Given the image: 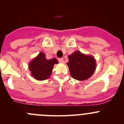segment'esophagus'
Wrapping results in <instances>:
<instances>
[{
	"mask_svg": "<svg viewBox=\"0 0 124 124\" xmlns=\"http://www.w3.org/2000/svg\"><path fill=\"white\" fill-rule=\"evenodd\" d=\"M59 62H61V63H63V62H64V60H63V58L59 59Z\"/></svg>",
	"mask_w": 124,
	"mask_h": 124,
	"instance_id": "1",
	"label": "esophagus"
}]
</instances>
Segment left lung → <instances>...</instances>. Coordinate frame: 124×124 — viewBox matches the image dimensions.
<instances>
[{
    "mask_svg": "<svg viewBox=\"0 0 124 124\" xmlns=\"http://www.w3.org/2000/svg\"><path fill=\"white\" fill-rule=\"evenodd\" d=\"M67 63L71 77L77 80H85L91 77L96 69V62L93 56L76 51L68 56Z\"/></svg>",
    "mask_w": 124,
    "mask_h": 124,
    "instance_id": "obj_1",
    "label": "left lung"
}]
</instances>
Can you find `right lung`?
I'll return each mask as SVG.
<instances>
[{"instance_id":"1","label":"right lung","mask_w":124,"mask_h":124,"mask_svg":"<svg viewBox=\"0 0 124 124\" xmlns=\"http://www.w3.org/2000/svg\"><path fill=\"white\" fill-rule=\"evenodd\" d=\"M55 63H58L56 59L47 60L46 54L42 52L33 59L29 65L31 75L38 80H44L50 77Z\"/></svg>"}]
</instances>
